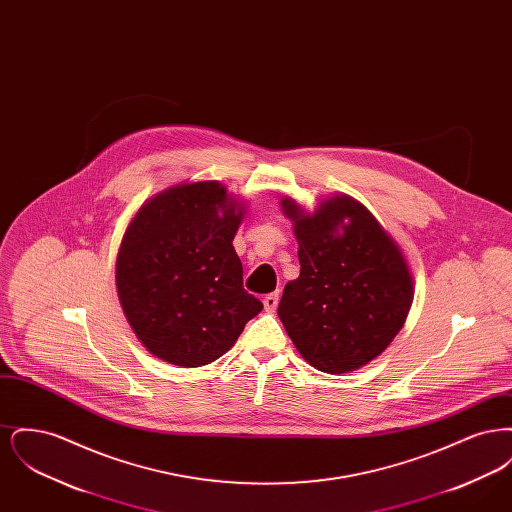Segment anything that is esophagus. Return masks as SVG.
Instances as JSON below:
<instances>
[{
	"mask_svg": "<svg viewBox=\"0 0 512 512\" xmlns=\"http://www.w3.org/2000/svg\"><path fill=\"white\" fill-rule=\"evenodd\" d=\"M278 301H280L278 293H268L267 297L263 299L265 311H268V313H274V311H276V307H278Z\"/></svg>",
	"mask_w": 512,
	"mask_h": 512,
	"instance_id": "esophagus-1",
	"label": "esophagus"
}]
</instances>
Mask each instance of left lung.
Returning <instances> with one entry per match:
<instances>
[{
    "label": "left lung",
    "instance_id": "8db88e82",
    "mask_svg": "<svg viewBox=\"0 0 512 512\" xmlns=\"http://www.w3.org/2000/svg\"><path fill=\"white\" fill-rule=\"evenodd\" d=\"M282 211L293 222L301 265L278 305L293 345L328 374L368 365L403 328L413 303L399 245L349 195L324 199L315 213L286 197Z\"/></svg>",
    "mask_w": 512,
    "mask_h": 512
}]
</instances>
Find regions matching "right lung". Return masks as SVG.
Here are the masks:
<instances>
[{
    "label": "right lung",
    "instance_id": "obj_1",
    "mask_svg": "<svg viewBox=\"0 0 512 512\" xmlns=\"http://www.w3.org/2000/svg\"><path fill=\"white\" fill-rule=\"evenodd\" d=\"M245 207L215 182L178 184L138 209L117 255L124 317L147 351L195 368L222 357L263 311L232 240Z\"/></svg>",
    "mask_w": 512,
    "mask_h": 512
}]
</instances>
